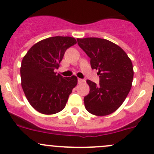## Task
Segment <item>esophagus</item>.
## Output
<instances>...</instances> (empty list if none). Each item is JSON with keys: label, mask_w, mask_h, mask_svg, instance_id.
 I'll list each match as a JSON object with an SVG mask.
<instances>
[{"label": "esophagus", "mask_w": 154, "mask_h": 154, "mask_svg": "<svg viewBox=\"0 0 154 154\" xmlns=\"http://www.w3.org/2000/svg\"><path fill=\"white\" fill-rule=\"evenodd\" d=\"M77 81H78V83H83V82H84V80H83V79L78 78Z\"/></svg>", "instance_id": "34e87169"}]
</instances>
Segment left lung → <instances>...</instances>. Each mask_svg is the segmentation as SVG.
I'll return each mask as SVG.
<instances>
[{
    "instance_id": "left-lung-1",
    "label": "left lung",
    "mask_w": 154,
    "mask_h": 154,
    "mask_svg": "<svg viewBox=\"0 0 154 154\" xmlns=\"http://www.w3.org/2000/svg\"><path fill=\"white\" fill-rule=\"evenodd\" d=\"M77 44L91 59L92 69L98 71L100 83L87 80L89 93L84 104L91 114L103 116L114 112L130 91L133 68L127 54L117 45L100 38H77Z\"/></svg>"
}]
</instances>
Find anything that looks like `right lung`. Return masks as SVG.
I'll list each match as a JSON object with an SVG mask.
<instances>
[{"instance_id":"1","label":"right lung","mask_w":154,"mask_h":154,"mask_svg":"<svg viewBox=\"0 0 154 154\" xmlns=\"http://www.w3.org/2000/svg\"><path fill=\"white\" fill-rule=\"evenodd\" d=\"M76 43L73 37H50L34 45L23 58L21 86L29 104L40 113L52 115L62 111L77 86L76 76L64 77L54 72L66 50Z\"/></svg>"}]
</instances>
